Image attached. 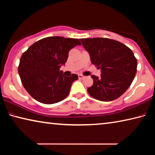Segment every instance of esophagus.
<instances>
[{"instance_id":"obj_1","label":"esophagus","mask_w":155,"mask_h":155,"mask_svg":"<svg viewBox=\"0 0 155 155\" xmlns=\"http://www.w3.org/2000/svg\"><path fill=\"white\" fill-rule=\"evenodd\" d=\"M78 78H80V79H82V78H84V76H83L82 74H78Z\"/></svg>"}]
</instances>
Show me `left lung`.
<instances>
[{
  "label": "left lung",
  "instance_id": "obj_1",
  "mask_svg": "<svg viewBox=\"0 0 155 155\" xmlns=\"http://www.w3.org/2000/svg\"><path fill=\"white\" fill-rule=\"evenodd\" d=\"M91 62L101 70V77L92 75L93 85L87 88L91 97L110 101L124 94L137 73V61L124 44L107 38H81Z\"/></svg>",
  "mask_w": 155,
  "mask_h": 155
}]
</instances>
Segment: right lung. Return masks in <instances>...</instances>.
<instances>
[{
    "label": "right lung",
    "mask_w": 155,
    "mask_h": 155,
    "mask_svg": "<svg viewBox=\"0 0 155 155\" xmlns=\"http://www.w3.org/2000/svg\"><path fill=\"white\" fill-rule=\"evenodd\" d=\"M81 45L77 38L51 36L41 39L22 54L18 68L21 82L34 99L44 104L60 102L68 97L78 76L63 75L69 51Z\"/></svg>",
    "instance_id": "1"
}]
</instances>
